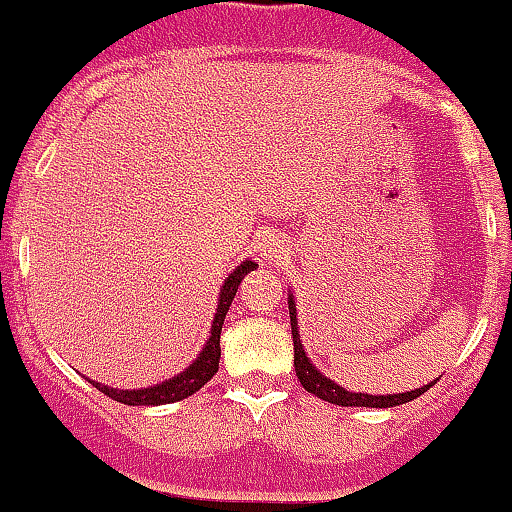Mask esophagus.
Segmentation results:
<instances>
[{"instance_id": "34e87169", "label": "esophagus", "mask_w": 512, "mask_h": 512, "mask_svg": "<svg viewBox=\"0 0 512 512\" xmlns=\"http://www.w3.org/2000/svg\"><path fill=\"white\" fill-rule=\"evenodd\" d=\"M283 256H286V251H283V246L278 244V241H271V244L266 246V258H268V261H276L278 263Z\"/></svg>"}]
</instances>
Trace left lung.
Returning a JSON list of instances; mask_svg holds the SVG:
<instances>
[{
  "mask_svg": "<svg viewBox=\"0 0 512 512\" xmlns=\"http://www.w3.org/2000/svg\"><path fill=\"white\" fill-rule=\"evenodd\" d=\"M288 313H291V333H293V368H296V376L301 381V386L308 393H313L321 401L333 403V406H358V408H396L403 403L413 401V398L423 396L435 381H430L428 386L413 388V391H401V393H386V396H371V393H356L348 391V388L338 386L336 381H331L328 376H323L313 361L308 358V353L303 351L301 331H298V316H296V298L293 291H288Z\"/></svg>",
  "mask_w": 512,
  "mask_h": 512,
  "instance_id": "1",
  "label": "left lung"
}]
</instances>
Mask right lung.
<instances>
[{"label":"right lung","instance_id":"right-lung-1","mask_svg":"<svg viewBox=\"0 0 512 512\" xmlns=\"http://www.w3.org/2000/svg\"><path fill=\"white\" fill-rule=\"evenodd\" d=\"M258 266L256 261L246 258L241 261L234 271L226 276L224 286L219 291V303H216V313H214V321H211V333L206 338L204 348L199 351V356L189 363L181 373L171 376L169 381H161L156 386L149 388H134V391H124V388H111L104 386V383H96L91 378L86 381L91 383L94 388H99L104 396L114 398V401L124 403V406H166V403H176V401H184V398L194 396L201 386L214 378V373L219 371V358H221V326H224V318L229 313L231 301H234L236 291H239V283L244 281V276L249 271H254Z\"/></svg>","mask_w":512,"mask_h":512}]
</instances>
